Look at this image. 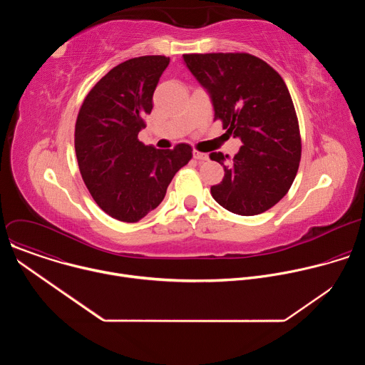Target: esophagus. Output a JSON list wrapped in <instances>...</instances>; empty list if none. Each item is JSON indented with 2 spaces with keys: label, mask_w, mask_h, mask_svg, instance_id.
<instances>
[{
  "label": "esophagus",
  "mask_w": 365,
  "mask_h": 365,
  "mask_svg": "<svg viewBox=\"0 0 365 365\" xmlns=\"http://www.w3.org/2000/svg\"><path fill=\"white\" fill-rule=\"evenodd\" d=\"M193 159H196V160H199V162H205V160H207V154L195 150V151H193Z\"/></svg>",
  "instance_id": "34e87169"
}]
</instances>
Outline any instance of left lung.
Returning a JSON list of instances; mask_svg holds the SVG:
<instances>
[{
	"mask_svg": "<svg viewBox=\"0 0 365 365\" xmlns=\"http://www.w3.org/2000/svg\"><path fill=\"white\" fill-rule=\"evenodd\" d=\"M185 65L210 93L215 118L242 143L228 155L211 153L224 179L211 187L232 214L266 212L290 189L300 162L299 123L289 89L264 61L248 53L183 55Z\"/></svg>",
	"mask_w": 365,
	"mask_h": 365,
	"instance_id": "left-lung-1",
	"label": "left lung"
}]
</instances>
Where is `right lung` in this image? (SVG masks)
<instances>
[{
  "mask_svg": "<svg viewBox=\"0 0 365 365\" xmlns=\"http://www.w3.org/2000/svg\"><path fill=\"white\" fill-rule=\"evenodd\" d=\"M170 59L141 56L113 68L86 95L75 125L82 179L101 210L137 222L158 207L192 147L144 145L138 133L153 110V93Z\"/></svg>",
  "mask_w": 365,
  "mask_h": 365,
  "instance_id": "1",
  "label": "right lung"
}]
</instances>
